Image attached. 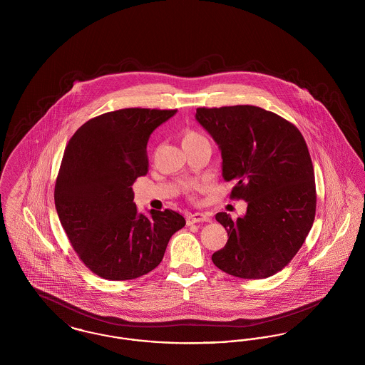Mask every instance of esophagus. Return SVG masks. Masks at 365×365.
Here are the masks:
<instances>
[{"label": "esophagus", "instance_id": "34e87169", "mask_svg": "<svg viewBox=\"0 0 365 365\" xmlns=\"http://www.w3.org/2000/svg\"><path fill=\"white\" fill-rule=\"evenodd\" d=\"M210 217L207 213H201V212H195V213H190L186 216V223L187 226L195 225V223H202V222H209Z\"/></svg>", "mask_w": 365, "mask_h": 365}]
</instances>
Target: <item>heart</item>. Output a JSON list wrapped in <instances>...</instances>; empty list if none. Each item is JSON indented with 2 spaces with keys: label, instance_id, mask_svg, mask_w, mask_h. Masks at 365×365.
Returning a JSON list of instances; mask_svg holds the SVG:
<instances>
[{
  "label": "heart",
  "instance_id": "b5f03b06",
  "mask_svg": "<svg viewBox=\"0 0 365 365\" xmlns=\"http://www.w3.org/2000/svg\"><path fill=\"white\" fill-rule=\"evenodd\" d=\"M204 139L205 138L201 134H198V133H195L192 130H186L182 134V143H183V146L190 145V143H194V142H198V140H204Z\"/></svg>",
  "mask_w": 365,
  "mask_h": 365
}]
</instances>
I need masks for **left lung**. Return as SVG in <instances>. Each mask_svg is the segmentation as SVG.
I'll return each mask as SVG.
<instances>
[{
	"label": "left lung",
	"mask_w": 365,
	"mask_h": 365,
	"mask_svg": "<svg viewBox=\"0 0 365 365\" xmlns=\"http://www.w3.org/2000/svg\"><path fill=\"white\" fill-rule=\"evenodd\" d=\"M195 119L219 145L231 198L247 204L232 220L219 212L226 246L212 255L228 275H275L297 255L316 212V186L307 142L294 124L253 105L198 108Z\"/></svg>",
	"instance_id": "1"
}]
</instances>
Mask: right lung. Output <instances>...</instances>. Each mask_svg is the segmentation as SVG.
<instances>
[{
  "mask_svg": "<svg viewBox=\"0 0 365 365\" xmlns=\"http://www.w3.org/2000/svg\"><path fill=\"white\" fill-rule=\"evenodd\" d=\"M176 109L127 108L81 125L70 139L54 186L60 223L96 275L128 280L150 272L186 220L165 209L139 213L133 183L148 174L150 134Z\"/></svg>",
  "mask_w": 365,
  "mask_h": 365,
  "instance_id": "1",
  "label": "right lung"
}]
</instances>
